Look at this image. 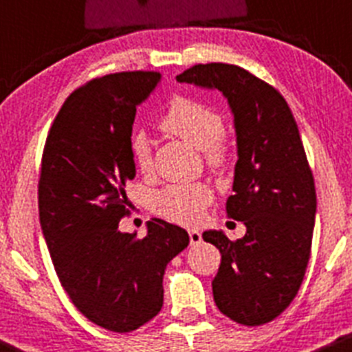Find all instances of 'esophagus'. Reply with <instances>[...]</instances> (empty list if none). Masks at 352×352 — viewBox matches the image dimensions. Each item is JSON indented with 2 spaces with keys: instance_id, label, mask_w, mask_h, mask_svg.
I'll return each instance as SVG.
<instances>
[{
  "instance_id": "34e87169",
  "label": "esophagus",
  "mask_w": 352,
  "mask_h": 352,
  "mask_svg": "<svg viewBox=\"0 0 352 352\" xmlns=\"http://www.w3.org/2000/svg\"><path fill=\"white\" fill-rule=\"evenodd\" d=\"M189 241L190 244L196 245V244H201V241H203V237H201V232L199 230H189Z\"/></svg>"
}]
</instances>
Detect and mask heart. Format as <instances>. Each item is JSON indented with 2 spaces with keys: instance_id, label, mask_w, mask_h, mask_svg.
<instances>
[{
  "instance_id": "obj_1",
  "label": "heart",
  "mask_w": 352,
  "mask_h": 352,
  "mask_svg": "<svg viewBox=\"0 0 352 352\" xmlns=\"http://www.w3.org/2000/svg\"><path fill=\"white\" fill-rule=\"evenodd\" d=\"M160 125L168 134L177 135L196 149L204 151V160L210 168L223 172L230 163V151L223 142L227 125L214 108L192 98L177 96L170 103ZM131 156L139 172H151V142L144 132H135L132 135ZM211 199L213 190L208 184H172L153 194L151 208L166 220L192 225L203 217L204 208Z\"/></svg>"
}]
</instances>
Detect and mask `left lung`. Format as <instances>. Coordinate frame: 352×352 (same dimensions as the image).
Returning <instances> with one entry per match:
<instances>
[{"mask_svg": "<svg viewBox=\"0 0 352 352\" xmlns=\"http://www.w3.org/2000/svg\"><path fill=\"white\" fill-rule=\"evenodd\" d=\"M177 80L218 89L234 115L239 160L227 217L245 235L206 230L203 239L221 252L211 284L218 309L241 325H263L296 298L311 252L316 190L298 124L275 87L237 65H194Z\"/></svg>", "mask_w": 352, "mask_h": 352, "instance_id": "8db88e82", "label": "left lung"}]
</instances>
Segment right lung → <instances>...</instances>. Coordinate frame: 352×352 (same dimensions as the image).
I'll list each match as a JSON object with an SVG mask.
<instances>
[{
	"instance_id": "right-lung-1",
	"label": "right lung",
	"mask_w": 352,
	"mask_h": 352,
	"mask_svg": "<svg viewBox=\"0 0 352 352\" xmlns=\"http://www.w3.org/2000/svg\"><path fill=\"white\" fill-rule=\"evenodd\" d=\"M160 80L158 72H120L75 89L41 162L39 220L54 270L75 308L110 332L158 315L166 265L189 244L184 228L160 218L142 239L118 228L129 214L125 184L135 177V111Z\"/></svg>"
}]
</instances>
